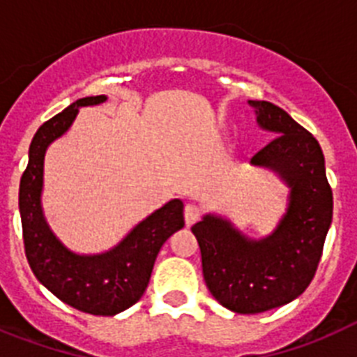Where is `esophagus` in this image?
<instances>
[{"mask_svg": "<svg viewBox=\"0 0 357 357\" xmlns=\"http://www.w3.org/2000/svg\"><path fill=\"white\" fill-rule=\"evenodd\" d=\"M200 214H202V209L198 206H195V204H188L184 209V220H185V225L191 227L193 223H197L198 220H200Z\"/></svg>", "mask_w": 357, "mask_h": 357, "instance_id": "obj_1", "label": "esophagus"}]
</instances>
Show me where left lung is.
Returning <instances> with one entry per match:
<instances>
[{
    "instance_id": "8db88e82",
    "label": "left lung",
    "mask_w": 357,
    "mask_h": 357,
    "mask_svg": "<svg viewBox=\"0 0 357 357\" xmlns=\"http://www.w3.org/2000/svg\"><path fill=\"white\" fill-rule=\"evenodd\" d=\"M248 105L257 125L277 135L250 164L272 169L289 188L284 216L261 239L211 213L191 227L211 295L241 314L280 307L305 291L333 222V191L318 141L280 107L254 100Z\"/></svg>"
}]
</instances>
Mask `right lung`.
Segmentation results:
<instances>
[{
	"instance_id": "obj_1",
	"label": "right lung",
	"mask_w": 357,
	"mask_h": 357,
	"mask_svg": "<svg viewBox=\"0 0 357 357\" xmlns=\"http://www.w3.org/2000/svg\"><path fill=\"white\" fill-rule=\"evenodd\" d=\"M105 102V94L80 98L44 123L31 139L28 166L19 184V213L31 272L59 301L96 317H114L139 301L160 247L184 227V204L173 198L141 220L109 250L77 254L56 238L46 222L40 202L46 150L69 130L80 107Z\"/></svg>"
}]
</instances>
